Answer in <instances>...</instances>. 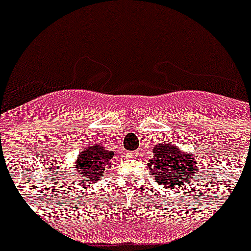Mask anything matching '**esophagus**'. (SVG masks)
I'll return each instance as SVG.
<instances>
[{
    "mask_svg": "<svg viewBox=\"0 0 251 251\" xmlns=\"http://www.w3.org/2000/svg\"><path fill=\"white\" fill-rule=\"evenodd\" d=\"M138 156V153L137 152H128L127 153V158H136Z\"/></svg>",
    "mask_w": 251,
    "mask_h": 251,
    "instance_id": "1",
    "label": "esophagus"
}]
</instances>
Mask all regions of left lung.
Wrapping results in <instances>:
<instances>
[{
    "instance_id": "left-lung-1",
    "label": "left lung",
    "mask_w": 251,
    "mask_h": 251,
    "mask_svg": "<svg viewBox=\"0 0 251 251\" xmlns=\"http://www.w3.org/2000/svg\"><path fill=\"white\" fill-rule=\"evenodd\" d=\"M156 182L167 190L182 188L197 176L199 163L191 153L183 152L177 146L161 143L153 148V158L147 163Z\"/></svg>"
}]
</instances>
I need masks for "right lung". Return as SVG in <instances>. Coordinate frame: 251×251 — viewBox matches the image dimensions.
I'll use <instances>...</instances> for the list:
<instances>
[{
  "label": "right lung",
  "mask_w": 251,
  "mask_h": 251,
  "mask_svg": "<svg viewBox=\"0 0 251 251\" xmlns=\"http://www.w3.org/2000/svg\"><path fill=\"white\" fill-rule=\"evenodd\" d=\"M115 153L106 150L100 143H94L80 151L73 170L83 182L95 183L112 167V158Z\"/></svg>",
  "instance_id": "1"
}]
</instances>
